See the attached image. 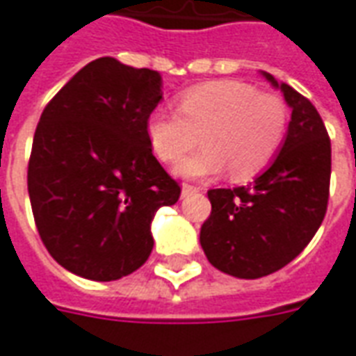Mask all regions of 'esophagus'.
Segmentation results:
<instances>
[{
	"label": "esophagus",
	"mask_w": 356,
	"mask_h": 356,
	"mask_svg": "<svg viewBox=\"0 0 356 356\" xmlns=\"http://www.w3.org/2000/svg\"><path fill=\"white\" fill-rule=\"evenodd\" d=\"M197 186H190V184H182V197H188L191 193H197Z\"/></svg>",
	"instance_id": "34e87169"
}]
</instances>
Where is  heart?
Listing matches in <instances>:
<instances>
[{"label":"heart","instance_id":"b5f03b06","mask_svg":"<svg viewBox=\"0 0 356 356\" xmlns=\"http://www.w3.org/2000/svg\"><path fill=\"white\" fill-rule=\"evenodd\" d=\"M287 132L286 103L274 93L259 92L239 80H214L186 90L178 113L157 109L145 122V136L155 157L174 163L182 178H209L230 168L234 180H251L278 155Z\"/></svg>","mask_w":356,"mask_h":356}]
</instances>
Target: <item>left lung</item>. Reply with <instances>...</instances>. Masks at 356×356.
I'll return each instance as SVG.
<instances>
[{
	"instance_id": "1",
	"label": "left lung",
	"mask_w": 356,
	"mask_h": 356,
	"mask_svg": "<svg viewBox=\"0 0 356 356\" xmlns=\"http://www.w3.org/2000/svg\"><path fill=\"white\" fill-rule=\"evenodd\" d=\"M261 74L291 109L286 140L251 186L207 193L213 209L199 234L209 263L243 280L284 268L309 245L326 214L332 172V145L318 111L291 86Z\"/></svg>"
}]
</instances>
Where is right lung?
Instances as JSON below:
<instances>
[{
  "instance_id": "obj_1",
  "label": "right lung",
  "mask_w": 356,
  "mask_h": 356,
  "mask_svg": "<svg viewBox=\"0 0 356 356\" xmlns=\"http://www.w3.org/2000/svg\"><path fill=\"white\" fill-rule=\"evenodd\" d=\"M161 99L157 70L102 57L40 117L29 163L32 213L49 254L76 276L111 282L138 270L153 249V216L180 197L145 136Z\"/></svg>"
}]
</instances>
